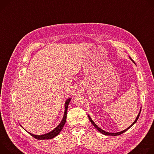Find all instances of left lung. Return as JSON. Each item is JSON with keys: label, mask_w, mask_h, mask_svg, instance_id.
<instances>
[{"label": "left lung", "mask_w": 154, "mask_h": 154, "mask_svg": "<svg viewBox=\"0 0 154 154\" xmlns=\"http://www.w3.org/2000/svg\"><path fill=\"white\" fill-rule=\"evenodd\" d=\"M131 59V58H130ZM131 60H132V59H131ZM133 61V60H132ZM134 63V61H133ZM141 109H140V112H139V114H138V116H137V117H136V120L134 121V122L129 127H128L127 129H125V130H123V131H120V132H118V133H109V132H106V131H104V130H103L102 129H101L100 127H98L94 122V121L92 120V119L91 118V117L88 115V117H89V120H90V121L91 122V123L92 124V125L100 132V133H101L102 134H105V135H110V136H117V135H120V134H122L123 133H124L125 131H126L127 130H128L131 127H132L136 122V121H138V118H139V117H140V112H141Z\"/></svg>", "instance_id": "obj_1"}]
</instances>
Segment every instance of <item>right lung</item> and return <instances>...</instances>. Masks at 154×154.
Here are the masks:
<instances>
[{
    "label": "right lung",
    "instance_id": "obj_1",
    "mask_svg": "<svg viewBox=\"0 0 154 154\" xmlns=\"http://www.w3.org/2000/svg\"><path fill=\"white\" fill-rule=\"evenodd\" d=\"M71 100V98H68L66 100L65 103V113L63 115V117L62 121L60 123V124L56 128H54L53 131H51V132L43 134V135H35V134H33L30 133H29L31 136H32L33 138H35L37 140H49V139H52L54 138L55 136H56L57 134H59V133L61 131L62 129L63 128L65 122H66V114H67V109H68V104H69L70 101Z\"/></svg>",
    "mask_w": 154,
    "mask_h": 154
}]
</instances>
